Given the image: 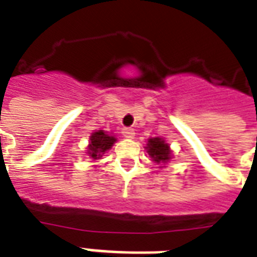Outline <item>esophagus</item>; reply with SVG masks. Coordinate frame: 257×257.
Listing matches in <instances>:
<instances>
[{"label":"esophagus","mask_w":257,"mask_h":257,"mask_svg":"<svg viewBox=\"0 0 257 257\" xmlns=\"http://www.w3.org/2000/svg\"><path fill=\"white\" fill-rule=\"evenodd\" d=\"M121 133H122V136H124L125 139H129V140L135 137V131H133L132 128H124Z\"/></svg>","instance_id":"obj_1"}]
</instances>
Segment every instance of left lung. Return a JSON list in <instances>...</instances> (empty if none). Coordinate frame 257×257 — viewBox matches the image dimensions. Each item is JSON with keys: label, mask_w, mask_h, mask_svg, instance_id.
<instances>
[{"label": "left lung", "mask_w": 257, "mask_h": 257, "mask_svg": "<svg viewBox=\"0 0 257 257\" xmlns=\"http://www.w3.org/2000/svg\"><path fill=\"white\" fill-rule=\"evenodd\" d=\"M145 149H147V153L152 159L153 163L160 165L159 168H164L165 165L171 161L172 156H173L171 147L163 137H151V139H148Z\"/></svg>", "instance_id": "left-lung-1"}]
</instances>
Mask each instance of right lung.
<instances>
[{"label": "right lung", "instance_id": "1", "mask_svg": "<svg viewBox=\"0 0 257 257\" xmlns=\"http://www.w3.org/2000/svg\"><path fill=\"white\" fill-rule=\"evenodd\" d=\"M117 139L105 131H96L89 136V144L86 147V155L93 161L100 160L105 152H108L116 143Z\"/></svg>", "mask_w": 257, "mask_h": 257}]
</instances>
